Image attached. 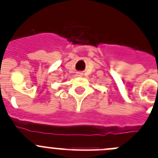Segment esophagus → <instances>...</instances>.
Wrapping results in <instances>:
<instances>
[{
    "instance_id": "1",
    "label": "esophagus",
    "mask_w": 158,
    "mask_h": 158,
    "mask_svg": "<svg viewBox=\"0 0 158 158\" xmlns=\"http://www.w3.org/2000/svg\"><path fill=\"white\" fill-rule=\"evenodd\" d=\"M76 75L77 77H82V76H83V73H81V72H77V73Z\"/></svg>"
}]
</instances>
